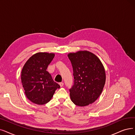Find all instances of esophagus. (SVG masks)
Instances as JSON below:
<instances>
[{"label": "esophagus", "instance_id": "34e87169", "mask_svg": "<svg viewBox=\"0 0 135 135\" xmlns=\"http://www.w3.org/2000/svg\"><path fill=\"white\" fill-rule=\"evenodd\" d=\"M59 84V85H60V87H62V86H64V83H60Z\"/></svg>", "mask_w": 135, "mask_h": 135}]
</instances>
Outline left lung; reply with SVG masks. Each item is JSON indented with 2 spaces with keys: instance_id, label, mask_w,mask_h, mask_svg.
<instances>
[{
  "instance_id": "8db88e82",
  "label": "left lung",
  "mask_w": 135,
  "mask_h": 135,
  "mask_svg": "<svg viewBox=\"0 0 135 135\" xmlns=\"http://www.w3.org/2000/svg\"><path fill=\"white\" fill-rule=\"evenodd\" d=\"M73 69L74 85L69 90L70 98L77 106H85L98 99L106 81L104 67L100 59L88 51L69 53Z\"/></svg>"
}]
</instances>
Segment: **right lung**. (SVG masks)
Returning a JSON list of instances; mask_svg holds the SVG:
<instances>
[{
    "mask_svg": "<svg viewBox=\"0 0 135 135\" xmlns=\"http://www.w3.org/2000/svg\"><path fill=\"white\" fill-rule=\"evenodd\" d=\"M55 56L54 53L37 52L26 62L21 71V83L25 94L30 101L37 105L49 102L60 85L54 81L46 71Z\"/></svg>",
    "mask_w": 135,
    "mask_h": 135,
    "instance_id": "add662e5",
    "label": "right lung"
}]
</instances>
